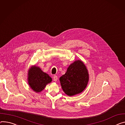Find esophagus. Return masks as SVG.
<instances>
[{
  "mask_svg": "<svg viewBox=\"0 0 125 125\" xmlns=\"http://www.w3.org/2000/svg\"><path fill=\"white\" fill-rule=\"evenodd\" d=\"M58 79V77L56 76V75H54V77H53V80L54 81H57V80Z\"/></svg>",
  "mask_w": 125,
  "mask_h": 125,
  "instance_id": "1",
  "label": "esophagus"
}]
</instances>
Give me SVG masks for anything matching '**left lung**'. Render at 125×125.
Segmentation results:
<instances>
[{
  "label": "left lung",
  "instance_id": "8db88e82",
  "mask_svg": "<svg viewBox=\"0 0 125 125\" xmlns=\"http://www.w3.org/2000/svg\"><path fill=\"white\" fill-rule=\"evenodd\" d=\"M64 93L72 96L82 92L89 81L88 70L81 60H76L68 68L64 75L59 79Z\"/></svg>",
  "mask_w": 125,
  "mask_h": 125
}]
</instances>
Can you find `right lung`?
I'll use <instances>...</instances> for the list:
<instances>
[{"label":"right lung","instance_id":"right-lung-1","mask_svg":"<svg viewBox=\"0 0 125 125\" xmlns=\"http://www.w3.org/2000/svg\"><path fill=\"white\" fill-rule=\"evenodd\" d=\"M52 78L47 73L43 72L39 67L32 66L28 73V84L37 93L41 92L47 84L52 81Z\"/></svg>","mask_w":125,"mask_h":125}]
</instances>
